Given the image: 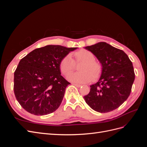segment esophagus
Here are the masks:
<instances>
[{
    "mask_svg": "<svg viewBox=\"0 0 147 147\" xmlns=\"http://www.w3.org/2000/svg\"><path fill=\"white\" fill-rule=\"evenodd\" d=\"M72 84H73V85L75 86H77V87H80V86H82V84H77V83H72Z\"/></svg>",
    "mask_w": 147,
    "mask_h": 147,
    "instance_id": "obj_1",
    "label": "esophagus"
}]
</instances>
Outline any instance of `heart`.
<instances>
[{"label": "heart", "instance_id": "b5f03b06", "mask_svg": "<svg viewBox=\"0 0 147 147\" xmlns=\"http://www.w3.org/2000/svg\"><path fill=\"white\" fill-rule=\"evenodd\" d=\"M72 56L74 59L70 55H67L60 63V69L65 75H69L74 70L75 64L81 63L78 67L80 72L68 76L67 78L70 81L77 83H88L100 76L102 70V65L94 59V56L91 51L83 49L75 52Z\"/></svg>", "mask_w": 147, "mask_h": 147}]
</instances>
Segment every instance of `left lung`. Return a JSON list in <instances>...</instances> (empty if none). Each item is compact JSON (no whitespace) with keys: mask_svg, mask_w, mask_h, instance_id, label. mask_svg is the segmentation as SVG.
I'll list each match as a JSON object with an SVG mask.
<instances>
[{"mask_svg":"<svg viewBox=\"0 0 147 147\" xmlns=\"http://www.w3.org/2000/svg\"><path fill=\"white\" fill-rule=\"evenodd\" d=\"M100 63L102 70L96 83L84 96L86 104L94 110L107 113L118 108L129 96L135 74L132 63L123 50L105 42L84 47Z\"/></svg>","mask_w":147,"mask_h":147,"instance_id":"obj_1","label":"left lung"}]
</instances>
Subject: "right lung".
Listing matches in <instances>:
<instances>
[{"mask_svg":"<svg viewBox=\"0 0 147 147\" xmlns=\"http://www.w3.org/2000/svg\"><path fill=\"white\" fill-rule=\"evenodd\" d=\"M77 48L47 45L21 59L14 73V93L25 110L35 115L54 112L70 83L61 75L60 63Z\"/></svg>","mask_w":147,"mask_h":147,"instance_id":"obj_1","label":"right lung"}]
</instances>
